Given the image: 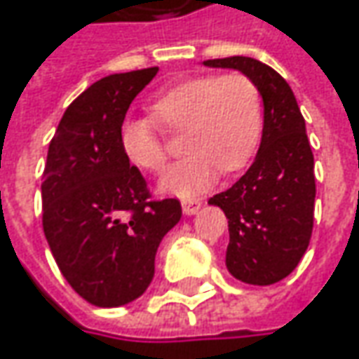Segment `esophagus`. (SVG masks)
Here are the masks:
<instances>
[{"label":"esophagus","mask_w":359,"mask_h":359,"mask_svg":"<svg viewBox=\"0 0 359 359\" xmlns=\"http://www.w3.org/2000/svg\"><path fill=\"white\" fill-rule=\"evenodd\" d=\"M201 205H203V203H201L198 198H189V201H182V212L191 217V215H195L196 210L201 209Z\"/></svg>","instance_id":"esophagus-1"}]
</instances>
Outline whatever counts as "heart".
I'll list each match as a JSON object with an SVG mask.
<instances>
[{
  "instance_id": "1",
  "label": "heart",
  "mask_w": 359,
  "mask_h": 359,
  "mask_svg": "<svg viewBox=\"0 0 359 359\" xmlns=\"http://www.w3.org/2000/svg\"><path fill=\"white\" fill-rule=\"evenodd\" d=\"M152 108L168 128L187 130L182 149L189 154L168 166L158 180V191L164 195L189 198L205 193L223 170L245 168L261 144L263 100L249 76L191 78L163 92ZM158 121L154 116H128L118 130L126 161L149 172H158L166 163Z\"/></svg>"
}]
</instances>
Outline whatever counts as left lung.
Wrapping results in <instances>:
<instances>
[{
	"label": "left lung",
	"mask_w": 359,
	"mask_h": 359,
	"mask_svg": "<svg viewBox=\"0 0 359 359\" xmlns=\"http://www.w3.org/2000/svg\"><path fill=\"white\" fill-rule=\"evenodd\" d=\"M249 76L263 100L257 156L231 189L209 198L229 219L226 269L249 285H273L297 267L311 239L316 177L305 120L289 84L267 64L245 57L203 62Z\"/></svg>",
	"instance_id": "1"
}]
</instances>
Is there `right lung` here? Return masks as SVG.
<instances>
[{"label":"right lung","instance_id":"obj_1","mask_svg":"<svg viewBox=\"0 0 359 359\" xmlns=\"http://www.w3.org/2000/svg\"><path fill=\"white\" fill-rule=\"evenodd\" d=\"M156 72L94 82L68 106L48 149L43 235L72 289L96 307H120L147 291L156 249L182 215L177 198L150 201L118 142L130 104Z\"/></svg>","mask_w":359,"mask_h":359}]
</instances>
